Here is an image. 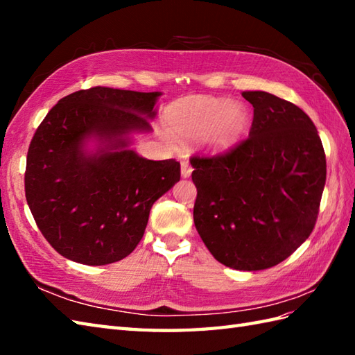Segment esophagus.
<instances>
[{
  "label": "esophagus",
  "instance_id": "34e87169",
  "mask_svg": "<svg viewBox=\"0 0 355 355\" xmlns=\"http://www.w3.org/2000/svg\"><path fill=\"white\" fill-rule=\"evenodd\" d=\"M192 173V166L189 164L187 160H182V177L183 178H189Z\"/></svg>",
  "mask_w": 355,
  "mask_h": 355
}]
</instances>
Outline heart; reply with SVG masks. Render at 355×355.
<instances>
[{
    "instance_id": "1",
    "label": "heart",
    "mask_w": 355,
    "mask_h": 355,
    "mask_svg": "<svg viewBox=\"0 0 355 355\" xmlns=\"http://www.w3.org/2000/svg\"><path fill=\"white\" fill-rule=\"evenodd\" d=\"M248 111L243 103L209 96H193L180 101L168 112V122L180 139H200L210 150H225L243 139L248 126ZM171 145L178 139L163 132Z\"/></svg>"
}]
</instances>
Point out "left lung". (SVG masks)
<instances>
[{"mask_svg": "<svg viewBox=\"0 0 355 355\" xmlns=\"http://www.w3.org/2000/svg\"><path fill=\"white\" fill-rule=\"evenodd\" d=\"M243 97L253 105L248 139L225 154L191 158L193 223L218 262L256 271L277 266L310 236L327 160L299 107L266 92Z\"/></svg>", "mask_w": 355, "mask_h": 355, "instance_id": "left-lung-1", "label": "left lung"}]
</instances>
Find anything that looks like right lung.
<instances>
[{
  "label": "right lung",
  "instance_id": "right-lung-1",
  "mask_svg": "<svg viewBox=\"0 0 355 355\" xmlns=\"http://www.w3.org/2000/svg\"><path fill=\"white\" fill-rule=\"evenodd\" d=\"M160 92L94 87L65 96L30 143L26 198L44 238L64 258L107 266L143 238L154 202L180 182V163L131 149L150 132Z\"/></svg>",
  "mask_w": 355,
  "mask_h": 355
}]
</instances>
